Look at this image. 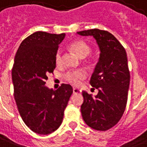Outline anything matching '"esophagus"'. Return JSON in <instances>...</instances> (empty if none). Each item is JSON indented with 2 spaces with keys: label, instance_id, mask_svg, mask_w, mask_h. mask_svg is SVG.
Listing matches in <instances>:
<instances>
[{
  "label": "esophagus",
  "instance_id": "esophagus-1",
  "mask_svg": "<svg viewBox=\"0 0 147 147\" xmlns=\"http://www.w3.org/2000/svg\"><path fill=\"white\" fill-rule=\"evenodd\" d=\"M81 93V90L77 88H74L73 89V94H80Z\"/></svg>",
  "mask_w": 147,
  "mask_h": 147
}]
</instances>
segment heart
Instances as JSON below:
<instances>
[{
    "label": "heart",
    "mask_w": 147,
    "mask_h": 147,
    "mask_svg": "<svg viewBox=\"0 0 147 147\" xmlns=\"http://www.w3.org/2000/svg\"><path fill=\"white\" fill-rule=\"evenodd\" d=\"M69 48L72 52L80 58H85L90 53L91 47L86 42L83 40H76L74 41L69 45ZM63 61L62 51L61 49H57L55 53V63L57 66H61ZM87 77V72L83 69L69 71L64 75V80L66 82L70 83L72 86H77L81 83V81L85 80Z\"/></svg>",
    "instance_id": "obj_1"
}]
</instances>
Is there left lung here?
<instances>
[{
  "label": "left lung",
  "mask_w": 147,
  "mask_h": 147,
  "mask_svg": "<svg viewBox=\"0 0 147 147\" xmlns=\"http://www.w3.org/2000/svg\"><path fill=\"white\" fill-rule=\"evenodd\" d=\"M77 33L94 37L101 50L98 63L90 80L98 93L92 97L83 90L82 117L93 129L107 131L120 121L126 108L130 83L126 51L106 30L90 29Z\"/></svg>",
  "instance_id": "8db88e82"
}]
</instances>
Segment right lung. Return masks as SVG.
<instances>
[{"label": "right lung", "mask_w": 147, "mask_h": 147, "mask_svg": "<svg viewBox=\"0 0 147 147\" xmlns=\"http://www.w3.org/2000/svg\"><path fill=\"white\" fill-rule=\"evenodd\" d=\"M65 34L37 31L21 42L11 69L14 97L20 117L32 131L48 135L61 126L73 89L62 83L57 90L45 86L56 67L55 53Z\"/></svg>", "instance_id": "1"}]
</instances>
